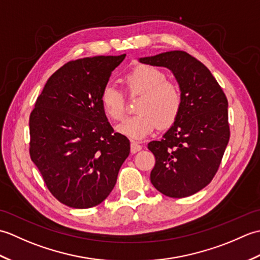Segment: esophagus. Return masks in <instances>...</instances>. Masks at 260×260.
Returning <instances> with one entry per match:
<instances>
[{
  "instance_id": "obj_1",
  "label": "esophagus",
  "mask_w": 260,
  "mask_h": 260,
  "mask_svg": "<svg viewBox=\"0 0 260 260\" xmlns=\"http://www.w3.org/2000/svg\"><path fill=\"white\" fill-rule=\"evenodd\" d=\"M142 150V146L139 144V143H136V142H132L131 143V152L133 153V154H135V153H137L139 151H141Z\"/></svg>"
}]
</instances>
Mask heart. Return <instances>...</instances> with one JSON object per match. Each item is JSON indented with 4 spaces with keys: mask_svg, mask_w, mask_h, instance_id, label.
Masks as SVG:
<instances>
[{
    "mask_svg": "<svg viewBox=\"0 0 260 260\" xmlns=\"http://www.w3.org/2000/svg\"><path fill=\"white\" fill-rule=\"evenodd\" d=\"M124 84L127 91L142 93V97L137 104L139 114L116 127L117 133L139 141L150 135L157 125L168 127L174 123L182 105L181 91L174 82L167 80V76L161 70L152 66H137L124 77ZM101 104L109 118L123 119L125 101L115 87H104Z\"/></svg>",
    "mask_w": 260,
    "mask_h": 260,
    "instance_id": "obj_1",
    "label": "heart"
}]
</instances>
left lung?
Returning a JSON list of instances; mask_svg holds the SVG:
<instances>
[{
    "label": "left lung",
    "mask_w": 260,
    "mask_h": 260,
    "mask_svg": "<svg viewBox=\"0 0 260 260\" xmlns=\"http://www.w3.org/2000/svg\"><path fill=\"white\" fill-rule=\"evenodd\" d=\"M139 61L170 69L182 96L173 125L147 145L155 156L151 182L167 197H190L211 182L221 163L230 137L227 97L206 66L185 51Z\"/></svg>",
    "instance_id": "left-lung-1"
}]
</instances>
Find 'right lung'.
Segmentation results:
<instances>
[{
	"label": "right lung",
	"mask_w": 260,
	"mask_h": 260,
	"mask_svg": "<svg viewBox=\"0 0 260 260\" xmlns=\"http://www.w3.org/2000/svg\"><path fill=\"white\" fill-rule=\"evenodd\" d=\"M126 54L70 61L58 69L30 115V156L61 203L88 209L112 192L129 141L114 133L101 93Z\"/></svg>",
	"instance_id": "right-lung-1"
}]
</instances>
